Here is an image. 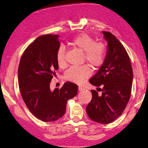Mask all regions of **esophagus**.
Instances as JSON below:
<instances>
[{
  "instance_id": "obj_1",
  "label": "esophagus",
  "mask_w": 148,
  "mask_h": 148,
  "mask_svg": "<svg viewBox=\"0 0 148 148\" xmlns=\"http://www.w3.org/2000/svg\"><path fill=\"white\" fill-rule=\"evenodd\" d=\"M84 90V88L81 86H79V91H83Z\"/></svg>"
}]
</instances>
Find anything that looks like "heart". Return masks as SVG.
<instances>
[{
  "mask_svg": "<svg viewBox=\"0 0 148 148\" xmlns=\"http://www.w3.org/2000/svg\"><path fill=\"white\" fill-rule=\"evenodd\" d=\"M72 47L83 51V60L94 69L100 67L105 60L106 47L102 42H95L94 38L86 33H81L70 41ZM65 50L63 47L58 48L56 52V62L60 67L65 66ZM91 69L88 65L71 67L65 72V79L75 83H81L91 75Z\"/></svg>",
  "mask_w": 148,
  "mask_h": 148,
  "instance_id": "b5f03b06",
  "label": "heart"
}]
</instances>
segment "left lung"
I'll use <instances>...</instances> for the list:
<instances>
[{"instance_id":"left-lung-1","label":"left lung","mask_w":148,"mask_h":148,"mask_svg":"<svg viewBox=\"0 0 148 148\" xmlns=\"http://www.w3.org/2000/svg\"><path fill=\"white\" fill-rule=\"evenodd\" d=\"M108 42L105 60L100 69L90 79L94 86L103 88L99 95L92 90V98L86 107L88 117L94 121L108 124L121 115L129 102L133 73L125 48L113 34L102 31Z\"/></svg>"}]
</instances>
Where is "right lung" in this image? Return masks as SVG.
I'll return each mask as SVG.
<instances>
[{"instance_id": "add662e5", "label": "right lung", "mask_w": 148, "mask_h": 148, "mask_svg": "<svg viewBox=\"0 0 148 148\" xmlns=\"http://www.w3.org/2000/svg\"><path fill=\"white\" fill-rule=\"evenodd\" d=\"M59 35L38 37L26 48L18 67V84L21 97L35 117L44 122L62 117L66 103L75 96L78 86L66 82L61 88L50 90V83L58 69L56 52Z\"/></svg>"}]
</instances>
